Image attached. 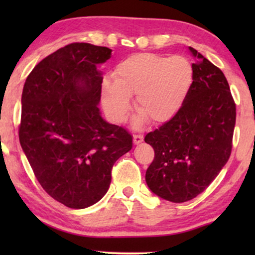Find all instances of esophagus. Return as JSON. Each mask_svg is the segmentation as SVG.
Segmentation results:
<instances>
[{
    "label": "esophagus",
    "instance_id": "esophagus-1",
    "mask_svg": "<svg viewBox=\"0 0 255 255\" xmlns=\"http://www.w3.org/2000/svg\"><path fill=\"white\" fill-rule=\"evenodd\" d=\"M144 140V137H142L141 134H134L133 135V142H134V145H138V144H140V142Z\"/></svg>",
    "mask_w": 255,
    "mask_h": 255
}]
</instances>
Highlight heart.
Instances as JSON below:
<instances>
[{
	"label": "heart",
	"instance_id": "obj_1",
	"mask_svg": "<svg viewBox=\"0 0 255 255\" xmlns=\"http://www.w3.org/2000/svg\"><path fill=\"white\" fill-rule=\"evenodd\" d=\"M193 82V64L183 55L133 54L116 66L113 81H103L102 104L111 120L122 122L130 108L128 99L135 96L139 122L147 118L153 124H163L183 107Z\"/></svg>",
	"mask_w": 255,
	"mask_h": 255
}]
</instances>
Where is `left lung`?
<instances>
[{
	"mask_svg": "<svg viewBox=\"0 0 255 255\" xmlns=\"http://www.w3.org/2000/svg\"><path fill=\"white\" fill-rule=\"evenodd\" d=\"M189 48L194 82L174 118L146 134L154 160L145 180L152 193L174 203L193 200L216 179L231 154L236 104L225 75Z\"/></svg>",
	"mask_w": 255,
	"mask_h": 255,
	"instance_id": "left-lung-1",
	"label": "left lung"
}]
</instances>
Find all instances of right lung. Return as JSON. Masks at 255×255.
Masks as SVG:
<instances>
[{"label":"right lung","instance_id":"obj_1","mask_svg":"<svg viewBox=\"0 0 255 255\" xmlns=\"http://www.w3.org/2000/svg\"><path fill=\"white\" fill-rule=\"evenodd\" d=\"M108 47L73 43L43 59L22 93L19 142L44 190L72 209L107 194L111 168L132 148L123 128L108 123L99 104Z\"/></svg>","mask_w":255,"mask_h":255}]
</instances>
